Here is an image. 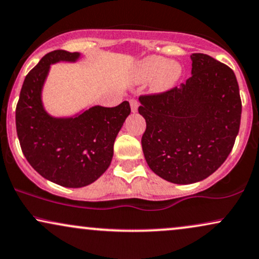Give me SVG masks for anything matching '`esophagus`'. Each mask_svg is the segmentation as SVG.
Wrapping results in <instances>:
<instances>
[{
	"mask_svg": "<svg viewBox=\"0 0 259 259\" xmlns=\"http://www.w3.org/2000/svg\"><path fill=\"white\" fill-rule=\"evenodd\" d=\"M130 104H131V110L133 111V113H136V111H138V102L136 100H131L130 101Z\"/></svg>",
	"mask_w": 259,
	"mask_h": 259,
	"instance_id": "esophagus-1",
	"label": "esophagus"
}]
</instances>
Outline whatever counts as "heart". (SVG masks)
<instances>
[{
    "instance_id": "heart-1",
    "label": "heart",
    "mask_w": 259,
    "mask_h": 259,
    "mask_svg": "<svg viewBox=\"0 0 259 259\" xmlns=\"http://www.w3.org/2000/svg\"><path fill=\"white\" fill-rule=\"evenodd\" d=\"M136 75L142 81L155 79V90L163 92L173 88L179 81L183 75V67L177 61H167L162 56L151 55L138 63Z\"/></svg>"
}]
</instances>
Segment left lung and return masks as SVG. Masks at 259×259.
<instances>
[{
    "label": "left lung",
    "mask_w": 259,
    "mask_h": 259,
    "mask_svg": "<svg viewBox=\"0 0 259 259\" xmlns=\"http://www.w3.org/2000/svg\"><path fill=\"white\" fill-rule=\"evenodd\" d=\"M191 60L192 76L186 82L139 97L146 163L159 178L179 185L198 183L221 167L241 117L234 72L205 54H192Z\"/></svg>",
    "instance_id": "8db88e82"
}]
</instances>
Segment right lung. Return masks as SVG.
<instances>
[{
  "mask_svg": "<svg viewBox=\"0 0 259 259\" xmlns=\"http://www.w3.org/2000/svg\"><path fill=\"white\" fill-rule=\"evenodd\" d=\"M79 53L55 50L41 57L22 84L15 124L22 154L47 180L65 187H82L110 165L114 142L131 113L127 101L114 108L95 105L74 117H53L41 103V89L50 65L74 62Z\"/></svg>",
  "mask_w": 259,
  "mask_h": 259,
  "instance_id": "1",
  "label": "right lung"
}]
</instances>
